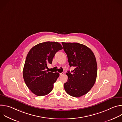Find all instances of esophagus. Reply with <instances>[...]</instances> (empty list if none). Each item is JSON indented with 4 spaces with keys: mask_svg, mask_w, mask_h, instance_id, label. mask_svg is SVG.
Listing matches in <instances>:
<instances>
[{
    "mask_svg": "<svg viewBox=\"0 0 122 122\" xmlns=\"http://www.w3.org/2000/svg\"><path fill=\"white\" fill-rule=\"evenodd\" d=\"M64 73H63V72L60 73V76H62V75H64Z\"/></svg>",
    "mask_w": 122,
    "mask_h": 122,
    "instance_id": "obj_1",
    "label": "esophagus"
}]
</instances>
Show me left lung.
<instances>
[{"label": "left lung", "mask_w": 122, "mask_h": 122, "mask_svg": "<svg viewBox=\"0 0 122 122\" xmlns=\"http://www.w3.org/2000/svg\"><path fill=\"white\" fill-rule=\"evenodd\" d=\"M70 67L74 70L66 73L67 81L64 83L66 92L78 97L87 93L94 86L97 76V63L92 50L76 42H62Z\"/></svg>", "instance_id": "obj_1"}]
</instances>
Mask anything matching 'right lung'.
I'll list each match as a JSON object with an SVG mask.
<instances>
[{
    "instance_id": "obj_1",
    "label": "right lung",
    "mask_w": 122,
    "mask_h": 122,
    "mask_svg": "<svg viewBox=\"0 0 122 122\" xmlns=\"http://www.w3.org/2000/svg\"><path fill=\"white\" fill-rule=\"evenodd\" d=\"M62 49L58 42L47 41L34 46L28 52L24 66L23 78L28 88L35 95L45 96L53 90L59 73L49 72L46 68L48 64L52 63L56 52Z\"/></svg>"
}]
</instances>
